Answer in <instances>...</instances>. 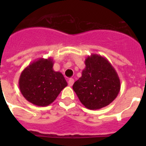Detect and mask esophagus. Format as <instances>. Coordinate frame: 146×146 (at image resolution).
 I'll return each instance as SVG.
<instances>
[{
	"mask_svg": "<svg viewBox=\"0 0 146 146\" xmlns=\"http://www.w3.org/2000/svg\"><path fill=\"white\" fill-rule=\"evenodd\" d=\"M74 79L73 78H70V79L69 80V81H68V85H69V86H72V85L74 84Z\"/></svg>",
	"mask_w": 146,
	"mask_h": 146,
	"instance_id": "34e87169",
	"label": "esophagus"
}]
</instances>
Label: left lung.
Masks as SVG:
<instances>
[{"instance_id":"1","label":"left lung","mask_w":146,"mask_h":146,"mask_svg":"<svg viewBox=\"0 0 146 146\" xmlns=\"http://www.w3.org/2000/svg\"><path fill=\"white\" fill-rule=\"evenodd\" d=\"M82 76L72 88L86 108L99 110L109 105L121 89L119 77L106 58L91 54L85 60Z\"/></svg>"}]
</instances>
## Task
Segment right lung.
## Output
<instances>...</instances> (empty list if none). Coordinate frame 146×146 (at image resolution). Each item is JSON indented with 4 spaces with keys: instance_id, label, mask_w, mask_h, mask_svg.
Instances as JSON below:
<instances>
[{
    "instance_id": "obj_1",
    "label": "right lung",
    "mask_w": 146,
    "mask_h": 146,
    "mask_svg": "<svg viewBox=\"0 0 146 146\" xmlns=\"http://www.w3.org/2000/svg\"><path fill=\"white\" fill-rule=\"evenodd\" d=\"M53 64L51 58H40L22 72L19 88L27 101L36 106H48L66 87L64 75L53 70Z\"/></svg>"
}]
</instances>
